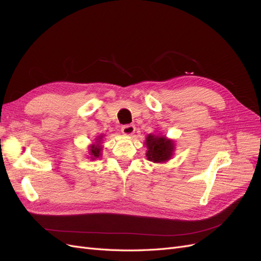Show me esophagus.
<instances>
[{"mask_svg":"<svg viewBox=\"0 0 261 261\" xmlns=\"http://www.w3.org/2000/svg\"><path fill=\"white\" fill-rule=\"evenodd\" d=\"M134 132H135V125L133 124H127V125H124L122 127V133L124 134V135H132V134H134Z\"/></svg>","mask_w":261,"mask_h":261,"instance_id":"obj_1","label":"esophagus"}]
</instances>
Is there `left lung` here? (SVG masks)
I'll return each instance as SVG.
<instances>
[{
  "mask_svg": "<svg viewBox=\"0 0 261 261\" xmlns=\"http://www.w3.org/2000/svg\"><path fill=\"white\" fill-rule=\"evenodd\" d=\"M147 159L155 163L167 162L174 152V141L165 136H155L149 134L146 138Z\"/></svg>",
  "mask_w": 261,
  "mask_h": 261,
  "instance_id": "1",
  "label": "left lung"
}]
</instances>
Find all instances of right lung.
<instances>
[{
	"mask_svg": "<svg viewBox=\"0 0 261 261\" xmlns=\"http://www.w3.org/2000/svg\"><path fill=\"white\" fill-rule=\"evenodd\" d=\"M102 137L103 136H99L98 138H97V145H91L90 146V149H89V153H90V158L91 159L93 160V159H96V158H99L100 155H101V146L99 145L100 144V141H101V139H102Z\"/></svg>",
	"mask_w": 261,
	"mask_h": 261,
	"instance_id": "obj_1",
	"label": "right lung"
}]
</instances>
